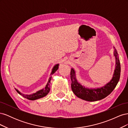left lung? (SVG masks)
Returning <instances> with one entry per match:
<instances>
[{"mask_svg": "<svg viewBox=\"0 0 128 128\" xmlns=\"http://www.w3.org/2000/svg\"><path fill=\"white\" fill-rule=\"evenodd\" d=\"M114 55L116 59V67L113 77L110 82L104 87L97 88H85L80 84L76 78L75 72L72 68L70 72L72 91L77 97L88 102H95L104 98L113 91L118 84L121 72V65L118 56V53L114 48Z\"/></svg>", "mask_w": 128, "mask_h": 128, "instance_id": "left-lung-1", "label": "left lung"}]
</instances>
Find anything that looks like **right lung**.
<instances>
[{
  "label": "right lung",
  "mask_w": 128,
  "mask_h": 128,
  "mask_svg": "<svg viewBox=\"0 0 128 128\" xmlns=\"http://www.w3.org/2000/svg\"><path fill=\"white\" fill-rule=\"evenodd\" d=\"M58 68H59V64H57L54 67H53V68L52 69V72H51V74H53L58 70ZM51 78H52V76L50 77V78L48 80V84H46V86L44 88L42 89V90H41L38 91L36 93H34V94H33L31 95L23 94H21V93L19 92L18 90H16L19 94L22 96L28 99L29 100H36L38 99H40V98L44 97V96H46L48 94V92L50 90V82H51Z\"/></svg>",
  "instance_id": "right-lung-1"
}]
</instances>
